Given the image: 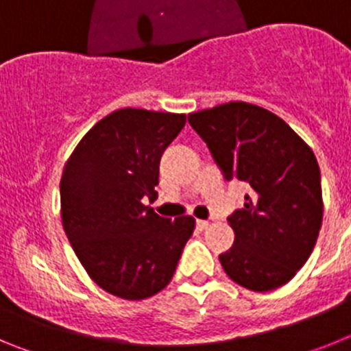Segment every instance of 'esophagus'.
I'll return each mask as SVG.
<instances>
[{
	"mask_svg": "<svg viewBox=\"0 0 351 351\" xmlns=\"http://www.w3.org/2000/svg\"><path fill=\"white\" fill-rule=\"evenodd\" d=\"M209 225H210V223L206 221V219H198V221H197L198 230H207V228H209Z\"/></svg>",
	"mask_w": 351,
	"mask_h": 351,
	"instance_id": "esophagus-1",
	"label": "esophagus"
}]
</instances>
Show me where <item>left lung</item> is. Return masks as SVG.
Segmentation results:
<instances>
[{
    "label": "left lung",
    "mask_w": 351,
    "mask_h": 351,
    "mask_svg": "<svg viewBox=\"0 0 351 351\" xmlns=\"http://www.w3.org/2000/svg\"><path fill=\"white\" fill-rule=\"evenodd\" d=\"M226 181L251 188L228 216L234 246L219 255L230 280L253 291L283 287L311 255L320 234V167L281 117L246 101L188 116Z\"/></svg>",
    "instance_id": "left-lung-1"
}]
</instances>
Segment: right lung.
Here are the masks:
<instances>
[{
    "label": "right lung",
    "mask_w": 351,
    "mask_h": 351,
    "mask_svg": "<svg viewBox=\"0 0 351 351\" xmlns=\"http://www.w3.org/2000/svg\"><path fill=\"white\" fill-rule=\"evenodd\" d=\"M186 125L184 114L121 108L98 121L68 158L61 219L77 258L98 287L128 300L153 297L172 280L195 219L161 218V154Z\"/></svg>",
    "instance_id": "right-lung-1"
}]
</instances>
